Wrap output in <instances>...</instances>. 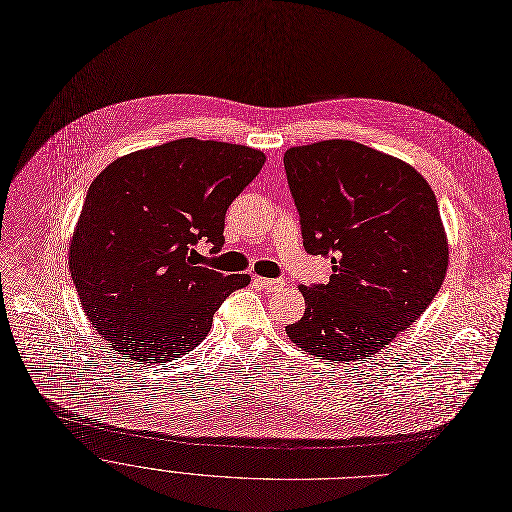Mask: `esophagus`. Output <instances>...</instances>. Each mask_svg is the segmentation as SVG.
<instances>
[{"instance_id":"esophagus-1","label":"esophagus","mask_w":512,"mask_h":512,"mask_svg":"<svg viewBox=\"0 0 512 512\" xmlns=\"http://www.w3.org/2000/svg\"><path fill=\"white\" fill-rule=\"evenodd\" d=\"M256 282L262 286V288H266V290H278V288H282V284H284V280L282 278H256Z\"/></svg>"}]
</instances>
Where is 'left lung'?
<instances>
[{"label":"left lung","mask_w":512,"mask_h":512,"mask_svg":"<svg viewBox=\"0 0 512 512\" xmlns=\"http://www.w3.org/2000/svg\"><path fill=\"white\" fill-rule=\"evenodd\" d=\"M302 244L331 258L327 284L300 286L304 317L286 335L329 361L375 355L438 294L448 244L436 195L407 163L355 141L284 153Z\"/></svg>","instance_id":"left-lung-1"}]
</instances>
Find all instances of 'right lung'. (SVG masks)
Masks as SVG:
<instances>
[{"label":"right lung","instance_id":"1","mask_svg":"<svg viewBox=\"0 0 512 512\" xmlns=\"http://www.w3.org/2000/svg\"><path fill=\"white\" fill-rule=\"evenodd\" d=\"M264 161L250 147L177 139L113 161L90 183L70 274L86 317L119 353L139 363L185 355L250 284L199 266L195 246L222 250L226 212Z\"/></svg>","mask_w":512,"mask_h":512}]
</instances>
